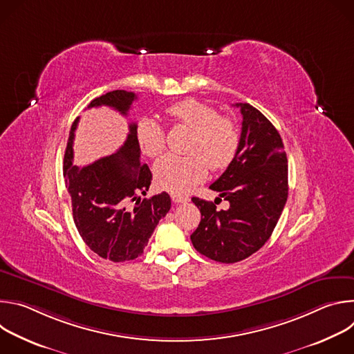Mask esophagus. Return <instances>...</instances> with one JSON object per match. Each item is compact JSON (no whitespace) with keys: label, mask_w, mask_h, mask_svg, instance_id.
I'll return each mask as SVG.
<instances>
[{"label":"esophagus","mask_w":354,"mask_h":354,"mask_svg":"<svg viewBox=\"0 0 354 354\" xmlns=\"http://www.w3.org/2000/svg\"><path fill=\"white\" fill-rule=\"evenodd\" d=\"M171 197H172V201H174V203H187V201H189V197H185V196L171 194Z\"/></svg>","instance_id":"1"}]
</instances>
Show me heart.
<instances>
[{
  "label": "heart",
  "mask_w": 354,
  "mask_h": 354,
  "mask_svg": "<svg viewBox=\"0 0 354 354\" xmlns=\"http://www.w3.org/2000/svg\"><path fill=\"white\" fill-rule=\"evenodd\" d=\"M167 115L192 131L187 153L178 157L168 154L154 165L156 183L175 194H185L206 178L207 167L223 171L235 160L239 148L236 124L220 116L218 111L197 99H185L171 105ZM136 141L140 151L149 157H158L165 148V134L154 118H142L136 126Z\"/></svg>",
  "instance_id": "obj_1"
}]
</instances>
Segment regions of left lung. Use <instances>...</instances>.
I'll return each instance as SVG.
<instances>
[{
	"instance_id": "left-lung-1",
	"label": "left lung",
	"mask_w": 354,
	"mask_h": 354,
	"mask_svg": "<svg viewBox=\"0 0 354 354\" xmlns=\"http://www.w3.org/2000/svg\"><path fill=\"white\" fill-rule=\"evenodd\" d=\"M241 109L242 129L235 160L212 183L228 200V210L193 197L201 221L190 235L197 252L216 262L235 263L259 250L270 238L288 196V165L281 137L257 108Z\"/></svg>"
}]
</instances>
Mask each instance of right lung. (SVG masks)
<instances>
[{
  "instance_id": "1",
  "label": "right lung",
  "mask_w": 354,
  "mask_h": 354,
  "mask_svg": "<svg viewBox=\"0 0 354 354\" xmlns=\"http://www.w3.org/2000/svg\"><path fill=\"white\" fill-rule=\"evenodd\" d=\"M136 99L134 92L118 89L91 100L88 109L109 106L127 116ZM78 120L71 126L63 167L75 227L97 257L111 262L133 261L142 254L157 224L169 212L171 197L167 192L149 198L140 196L148 192L153 174L140 161L136 123L129 124L127 138L115 154L85 167L74 165L73 141Z\"/></svg>"
}]
</instances>
